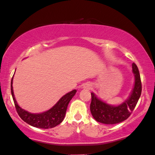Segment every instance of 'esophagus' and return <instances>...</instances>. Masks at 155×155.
<instances>
[{
  "label": "esophagus",
  "instance_id": "34e87169",
  "mask_svg": "<svg viewBox=\"0 0 155 155\" xmlns=\"http://www.w3.org/2000/svg\"><path fill=\"white\" fill-rule=\"evenodd\" d=\"M84 89H90L91 88V85L89 84H85L84 85Z\"/></svg>",
  "mask_w": 155,
  "mask_h": 155
}]
</instances>
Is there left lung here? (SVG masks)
<instances>
[{
    "label": "left lung",
    "mask_w": 155,
    "mask_h": 155,
    "mask_svg": "<svg viewBox=\"0 0 155 155\" xmlns=\"http://www.w3.org/2000/svg\"><path fill=\"white\" fill-rule=\"evenodd\" d=\"M132 68L135 76V84L131 96L121 105H109L99 100L94 93H91L90 111L93 118L97 122L105 124H116L126 120L131 115L141 94L140 74L137 66L134 63L132 64Z\"/></svg>",
    "instance_id": "left-lung-1"
}]
</instances>
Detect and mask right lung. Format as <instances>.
Here are the masks:
<instances>
[{"label":"right lung","mask_w":155,"mask_h":155,"mask_svg":"<svg viewBox=\"0 0 155 155\" xmlns=\"http://www.w3.org/2000/svg\"><path fill=\"white\" fill-rule=\"evenodd\" d=\"M12 80L11 82V91H12V97L16 112L24 122L36 128H50L61 124L64 119L68 103L76 92V89H74L71 92L67 93L49 110L39 114H33L25 111L18 105L17 102L15 100L14 91H13Z\"/></svg>","instance_id":"1"}]
</instances>
